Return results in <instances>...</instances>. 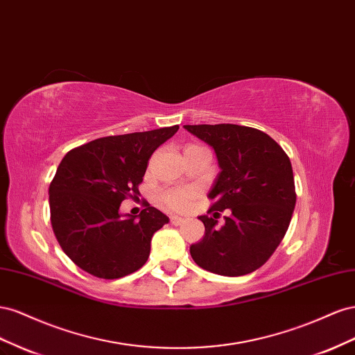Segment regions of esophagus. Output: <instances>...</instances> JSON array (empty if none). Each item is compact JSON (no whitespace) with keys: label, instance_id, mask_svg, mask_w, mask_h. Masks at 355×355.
Segmentation results:
<instances>
[{"label":"esophagus","instance_id":"esophagus-1","mask_svg":"<svg viewBox=\"0 0 355 355\" xmlns=\"http://www.w3.org/2000/svg\"><path fill=\"white\" fill-rule=\"evenodd\" d=\"M186 220L183 218V217H178V216H171V223L172 225H175V226H180V225H183Z\"/></svg>","mask_w":355,"mask_h":355}]
</instances>
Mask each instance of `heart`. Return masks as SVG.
Wrapping results in <instances>:
<instances>
[{
  "label": "heart",
  "mask_w": 355,
  "mask_h": 355,
  "mask_svg": "<svg viewBox=\"0 0 355 355\" xmlns=\"http://www.w3.org/2000/svg\"><path fill=\"white\" fill-rule=\"evenodd\" d=\"M193 198H195V191L191 189H171L162 195V199H164L165 205L172 209L189 208L190 202Z\"/></svg>",
  "instance_id": "heart-1"
}]
</instances>
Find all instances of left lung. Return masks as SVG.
<instances>
[{"label": "left lung", "mask_w": 355, "mask_h": 355, "mask_svg": "<svg viewBox=\"0 0 355 355\" xmlns=\"http://www.w3.org/2000/svg\"><path fill=\"white\" fill-rule=\"evenodd\" d=\"M216 151L220 172L208 198L209 211L229 209L226 223L200 216L205 235L190 245L202 269L223 277L254 272L284 238L296 205L295 177L286 151L259 129L232 123L186 125ZM208 211V212H209Z\"/></svg>", "instance_id": "8db88e82"}]
</instances>
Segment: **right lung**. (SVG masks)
<instances>
[{
  "mask_svg": "<svg viewBox=\"0 0 355 355\" xmlns=\"http://www.w3.org/2000/svg\"><path fill=\"white\" fill-rule=\"evenodd\" d=\"M178 128L98 138L60 162L49 187L50 220L59 245L80 269L116 279L147 261L151 238L169 218L148 204L139 216H123L120 204L139 195L150 156Z\"/></svg>",
  "mask_w": 355,
  "mask_h": 355,
  "instance_id": "obj_1",
  "label": "right lung"
}]
</instances>
